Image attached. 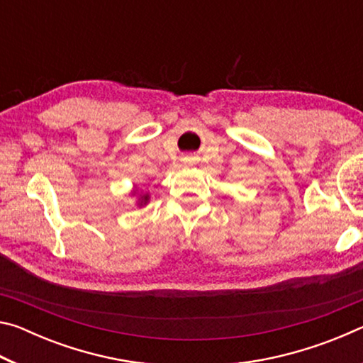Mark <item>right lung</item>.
Instances as JSON below:
<instances>
[{
	"mask_svg": "<svg viewBox=\"0 0 363 363\" xmlns=\"http://www.w3.org/2000/svg\"><path fill=\"white\" fill-rule=\"evenodd\" d=\"M143 200H147V195H145V196H143Z\"/></svg>",
	"mask_w": 363,
	"mask_h": 363,
	"instance_id": "right-lung-1",
	"label": "right lung"
}]
</instances>
